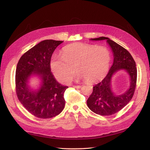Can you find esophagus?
I'll list each match as a JSON object with an SVG mask.
<instances>
[{
  "instance_id": "34e87169",
  "label": "esophagus",
  "mask_w": 150,
  "mask_h": 150,
  "mask_svg": "<svg viewBox=\"0 0 150 150\" xmlns=\"http://www.w3.org/2000/svg\"><path fill=\"white\" fill-rule=\"evenodd\" d=\"M74 88H76V89H80L81 88V86L80 85H78V86H73Z\"/></svg>"
}]
</instances>
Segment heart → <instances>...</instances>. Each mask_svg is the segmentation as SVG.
<instances>
[{
	"mask_svg": "<svg viewBox=\"0 0 150 150\" xmlns=\"http://www.w3.org/2000/svg\"><path fill=\"white\" fill-rule=\"evenodd\" d=\"M111 64V54L103 46L86 43H74L63 47L60 56H53L51 69L61 83L67 84L72 79L75 68L78 78L86 82L96 83L107 74Z\"/></svg>",
	"mask_w": 150,
	"mask_h": 150,
	"instance_id": "heart-1",
	"label": "heart"
}]
</instances>
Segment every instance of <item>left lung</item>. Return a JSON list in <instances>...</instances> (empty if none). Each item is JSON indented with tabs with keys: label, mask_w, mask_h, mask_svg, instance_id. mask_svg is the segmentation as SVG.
Here are the masks:
<instances>
[{
	"label": "left lung",
	"mask_w": 150,
	"mask_h": 150,
	"mask_svg": "<svg viewBox=\"0 0 150 150\" xmlns=\"http://www.w3.org/2000/svg\"><path fill=\"white\" fill-rule=\"evenodd\" d=\"M91 40H106L113 52L114 61L105 78L93 87V93L87 100V105L96 114L101 116L114 115L123 108L133 96L137 79L136 62L126 49L108 38L100 37ZM121 70H125L129 74L130 86L125 93L116 95L111 90V79L116 72Z\"/></svg>",
	"instance_id": "obj_1"
}]
</instances>
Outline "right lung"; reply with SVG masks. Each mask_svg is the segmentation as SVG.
<instances>
[{
    "instance_id": "right-lung-1",
    "label": "right lung",
    "mask_w": 150,
    "mask_h": 150,
    "mask_svg": "<svg viewBox=\"0 0 150 150\" xmlns=\"http://www.w3.org/2000/svg\"><path fill=\"white\" fill-rule=\"evenodd\" d=\"M63 41L44 40L21 56L16 71V91L21 103L32 115L39 118H52L62 111L65 106L64 93L67 86L59 83L51 72L50 61L54 50ZM36 75L42 84L32 91L27 83Z\"/></svg>"
}]
</instances>
